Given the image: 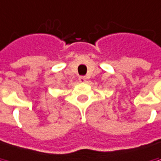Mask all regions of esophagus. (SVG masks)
<instances>
[{
  "label": "esophagus",
  "instance_id": "1",
  "mask_svg": "<svg viewBox=\"0 0 161 161\" xmlns=\"http://www.w3.org/2000/svg\"><path fill=\"white\" fill-rule=\"evenodd\" d=\"M79 80H80V82H86V77L80 76L79 78Z\"/></svg>",
  "mask_w": 161,
  "mask_h": 161
}]
</instances>
